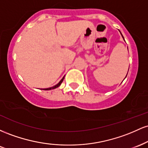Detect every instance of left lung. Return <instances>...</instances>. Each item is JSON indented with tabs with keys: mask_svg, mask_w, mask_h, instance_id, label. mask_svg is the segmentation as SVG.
Instances as JSON below:
<instances>
[{
	"mask_svg": "<svg viewBox=\"0 0 148 148\" xmlns=\"http://www.w3.org/2000/svg\"><path fill=\"white\" fill-rule=\"evenodd\" d=\"M121 35H122V33H121ZM122 36H123V35H122ZM123 39H124V37L123 36ZM124 40H125V39H124ZM127 73H128V72H127Z\"/></svg>",
	"mask_w": 148,
	"mask_h": 148,
	"instance_id": "8db88e82",
	"label": "left lung"
}]
</instances>
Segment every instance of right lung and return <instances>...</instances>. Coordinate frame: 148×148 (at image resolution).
<instances>
[{
	"label": "right lung",
	"instance_id": "add662e5",
	"mask_svg": "<svg viewBox=\"0 0 148 148\" xmlns=\"http://www.w3.org/2000/svg\"><path fill=\"white\" fill-rule=\"evenodd\" d=\"M64 76L63 78H62V79L60 80V82H59L58 84L56 85V86H53V87L49 88H45V89H43V90H51V89H55V88H58V87H59V86H60V84H62V81H63V80H64Z\"/></svg>",
	"mask_w": 148,
	"mask_h": 148
}]
</instances>
